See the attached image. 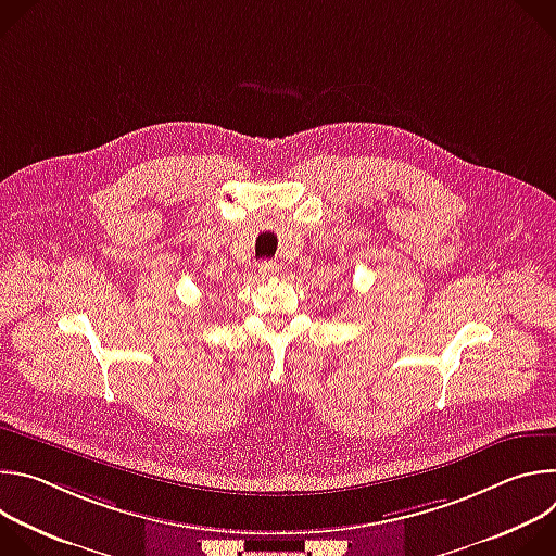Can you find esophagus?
<instances>
[{
    "instance_id": "obj_1",
    "label": "esophagus",
    "mask_w": 556,
    "mask_h": 556,
    "mask_svg": "<svg viewBox=\"0 0 556 556\" xmlns=\"http://www.w3.org/2000/svg\"><path fill=\"white\" fill-rule=\"evenodd\" d=\"M279 275V264L275 262H262L260 264V277L262 279H275Z\"/></svg>"
}]
</instances>
